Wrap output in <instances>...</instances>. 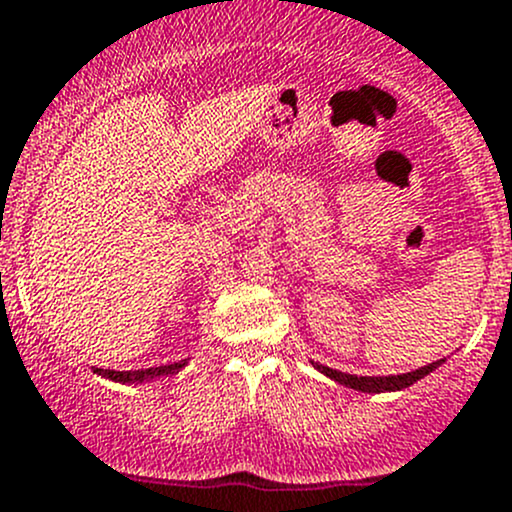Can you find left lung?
<instances>
[{
  "label": "left lung",
  "instance_id": "1",
  "mask_svg": "<svg viewBox=\"0 0 512 512\" xmlns=\"http://www.w3.org/2000/svg\"><path fill=\"white\" fill-rule=\"evenodd\" d=\"M441 362H444V360L431 362V365L419 367V370L407 372V374H389V377H357V374L337 372V370H330V367H323V365H315V367H318V370L323 374H328L330 379H335V382L345 384V387L357 389V392L379 394V392H397V389L409 387V384H414L416 379H421V377H426L429 372H434L436 367L441 365Z\"/></svg>",
  "mask_w": 512,
  "mask_h": 512
}]
</instances>
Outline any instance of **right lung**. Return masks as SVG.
Returning <instances> with one entry per match:
<instances>
[{
  "label": "right lung",
  "mask_w": 512,
  "mask_h": 512,
  "mask_svg": "<svg viewBox=\"0 0 512 512\" xmlns=\"http://www.w3.org/2000/svg\"><path fill=\"white\" fill-rule=\"evenodd\" d=\"M184 365H187V360L172 362V365H162V367H147V370H135V372H115V370H96V372L108 379H115V382L133 384V382H145V379H152V377H160V374H175L177 370H182Z\"/></svg>",
  "instance_id": "1"
}]
</instances>
